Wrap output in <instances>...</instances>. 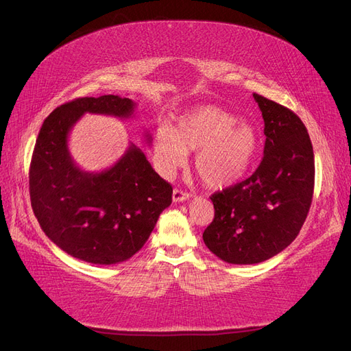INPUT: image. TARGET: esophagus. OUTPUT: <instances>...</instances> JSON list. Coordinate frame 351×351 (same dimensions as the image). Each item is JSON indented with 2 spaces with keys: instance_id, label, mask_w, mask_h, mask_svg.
<instances>
[{
  "instance_id": "34e87169",
  "label": "esophagus",
  "mask_w": 351,
  "mask_h": 351,
  "mask_svg": "<svg viewBox=\"0 0 351 351\" xmlns=\"http://www.w3.org/2000/svg\"><path fill=\"white\" fill-rule=\"evenodd\" d=\"M191 198V193L182 191V189H173V195H172V199L173 202H184V201H188Z\"/></svg>"
}]
</instances>
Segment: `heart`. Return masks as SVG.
<instances>
[{"label": "heart", "mask_w": 351, "mask_h": 351, "mask_svg": "<svg viewBox=\"0 0 351 351\" xmlns=\"http://www.w3.org/2000/svg\"><path fill=\"white\" fill-rule=\"evenodd\" d=\"M213 106H199L180 115L175 127L156 130L153 153L165 175L186 160V152L195 153L193 166L202 182L215 189L237 184L249 171L258 150L256 128Z\"/></svg>", "instance_id": "obj_1"}]
</instances>
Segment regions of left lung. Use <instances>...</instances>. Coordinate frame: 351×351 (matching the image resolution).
<instances>
[{
    "label": "left lung",
    "mask_w": 351,
    "mask_h": 351,
    "mask_svg": "<svg viewBox=\"0 0 351 351\" xmlns=\"http://www.w3.org/2000/svg\"><path fill=\"white\" fill-rule=\"evenodd\" d=\"M265 121V153L254 173L215 192L214 219L202 239L221 261L254 265L276 256L300 234L314 193V150L300 117L253 94Z\"/></svg>",
    "instance_id": "left-lung-1"
}]
</instances>
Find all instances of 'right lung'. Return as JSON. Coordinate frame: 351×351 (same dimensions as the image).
<instances>
[{
  "instance_id": "obj_1",
  "label": "right lung",
  "mask_w": 351,
  "mask_h": 351,
  "mask_svg": "<svg viewBox=\"0 0 351 351\" xmlns=\"http://www.w3.org/2000/svg\"><path fill=\"white\" fill-rule=\"evenodd\" d=\"M134 108L119 95L77 98L51 111L36 140L29 172L33 213L59 249L88 263L115 265L136 254L172 204V185L133 143L102 172L82 171L69 153V133L85 112L128 119Z\"/></svg>"
}]
</instances>
